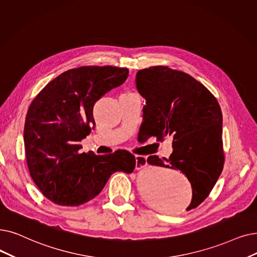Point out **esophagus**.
<instances>
[{
	"label": "esophagus",
	"mask_w": 257,
	"mask_h": 257,
	"mask_svg": "<svg viewBox=\"0 0 257 257\" xmlns=\"http://www.w3.org/2000/svg\"><path fill=\"white\" fill-rule=\"evenodd\" d=\"M147 165V158L143 155H136V168L141 169Z\"/></svg>",
	"instance_id": "esophagus-1"
}]
</instances>
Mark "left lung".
<instances>
[{
    "mask_svg": "<svg viewBox=\"0 0 257 257\" xmlns=\"http://www.w3.org/2000/svg\"><path fill=\"white\" fill-rule=\"evenodd\" d=\"M137 89L146 99L140 138H172L169 159L150 155V165L178 169L192 187L187 210L204 202L224 168L222 114L208 89L194 77L169 67L153 66L139 70Z\"/></svg>",
    "mask_w": 257,
    "mask_h": 257,
    "instance_id": "obj_1",
    "label": "left lung"
}]
</instances>
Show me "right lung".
Masks as SVG:
<instances>
[{"label": "right lung", "instance_id": "add662e5", "mask_svg": "<svg viewBox=\"0 0 257 257\" xmlns=\"http://www.w3.org/2000/svg\"><path fill=\"white\" fill-rule=\"evenodd\" d=\"M127 68L84 66L55 77L33 99L26 115L28 169L41 192L54 204L80 206L99 194L111 174L131 173L135 155L125 150L81 152V141L95 122V102L124 83Z\"/></svg>", "mask_w": 257, "mask_h": 257}]
</instances>
